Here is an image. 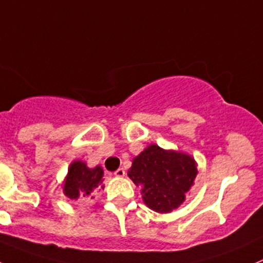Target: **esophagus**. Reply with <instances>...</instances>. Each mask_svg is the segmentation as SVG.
<instances>
[{"label":"esophagus","instance_id":"esophagus-1","mask_svg":"<svg viewBox=\"0 0 263 263\" xmlns=\"http://www.w3.org/2000/svg\"><path fill=\"white\" fill-rule=\"evenodd\" d=\"M115 176H116V177H124L125 176V171L122 169V167H119V169L115 172Z\"/></svg>","mask_w":263,"mask_h":263}]
</instances>
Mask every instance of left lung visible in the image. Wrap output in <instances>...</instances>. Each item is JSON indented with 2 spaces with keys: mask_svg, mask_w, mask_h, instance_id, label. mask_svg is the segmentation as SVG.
Segmentation results:
<instances>
[{
  "mask_svg": "<svg viewBox=\"0 0 263 263\" xmlns=\"http://www.w3.org/2000/svg\"><path fill=\"white\" fill-rule=\"evenodd\" d=\"M127 176L141 187L144 204L157 213H171L186 199L197 176L190 155L149 144L133 159Z\"/></svg>",
  "mask_w": 263,
  "mask_h": 263,
  "instance_id": "left-lung-1",
  "label": "left lung"
}]
</instances>
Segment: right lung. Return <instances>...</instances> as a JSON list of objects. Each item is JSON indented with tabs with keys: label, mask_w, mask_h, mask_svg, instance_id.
<instances>
[{
	"label": "right lung",
	"mask_w": 263,
	"mask_h": 263,
	"mask_svg": "<svg viewBox=\"0 0 263 263\" xmlns=\"http://www.w3.org/2000/svg\"><path fill=\"white\" fill-rule=\"evenodd\" d=\"M103 169L96 166L90 169L84 161L77 160L69 165L68 174L64 179L63 192L71 200H77L80 197H87L92 192H99L104 190Z\"/></svg>",
	"instance_id": "add662e5"
}]
</instances>
